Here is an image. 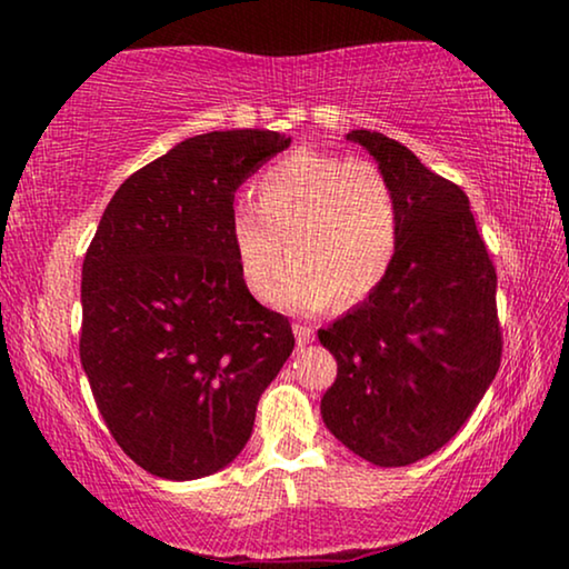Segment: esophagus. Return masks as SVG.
I'll use <instances>...</instances> for the list:
<instances>
[{
  "label": "esophagus",
  "instance_id": "1",
  "mask_svg": "<svg viewBox=\"0 0 569 569\" xmlns=\"http://www.w3.org/2000/svg\"><path fill=\"white\" fill-rule=\"evenodd\" d=\"M292 331H295V339H298V349L302 352V347L313 341V331H310L308 326H300V323H295Z\"/></svg>",
  "mask_w": 569,
  "mask_h": 569
}]
</instances>
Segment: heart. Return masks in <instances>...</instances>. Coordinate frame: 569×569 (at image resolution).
Here are the masks:
<instances>
[{"label":"heart","instance_id":"heart-1","mask_svg":"<svg viewBox=\"0 0 569 569\" xmlns=\"http://www.w3.org/2000/svg\"><path fill=\"white\" fill-rule=\"evenodd\" d=\"M259 207L236 204L230 240L240 277L253 298L277 287L279 306L318 313L333 300L352 308L368 300L391 271L401 243V207L393 183L368 160L337 154H287L256 181Z\"/></svg>","mask_w":569,"mask_h":569}]
</instances>
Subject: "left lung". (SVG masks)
<instances>
[{"instance_id": "obj_1", "label": "left lung", "mask_w": 569, "mask_h": 569, "mask_svg": "<svg viewBox=\"0 0 569 569\" xmlns=\"http://www.w3.org/2000/svg\"><path fill=\"white\" fill-rule=\"evenodd\" d=\"M347 139L393 183L401 243L386 282L318 331L337 360L321 417L355 456L409 466L461 430L497 376V274L456 183L378 131Z\"/></svg>"}]
</instances>
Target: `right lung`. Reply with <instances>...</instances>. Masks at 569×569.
Wrapping results in <instances>:
<instances>
[{
    "label": "right lung",
    "instance_id": "obj_1",
    "mask_svg": "<svg viewBox=\"0 0 569 569\" xmlns=\"http://www.w3.org/2000/svg\"><path fill=\"white\" fill-rule=\"evenodd\" d=\"M290 142L267 129L183 139L119 186L84 253V376L113 440L160 479L236 461L295 347L290 321L246 290L230 240L236 191Z\"/></svg>",
    "mask_w": 569,
    "mask_h": 569
}]
</instances>
